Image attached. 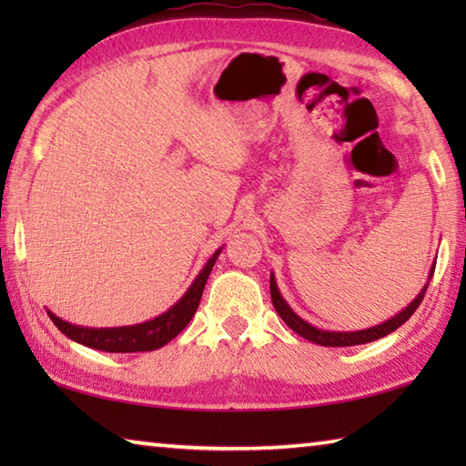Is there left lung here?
Returning <instances> with one entry per match:
<instances>
[{"instance_id":"8db88e82","label":"left lung","mask_w":466,"mask_h":466,"mask_svg":"<svg viewBox=\"0 0 466 466\" xmlns=\"http://www.w3.org/2000/svg\"><path fill=\"white\" fill-rule=\"evenodd\" d=\"M433 269H436V265H431V271L428 275V281H425V286L421 288L420 294L415 296V299H411L403 310L394 314L389 320L380 322V325H374V327H368V329H360V330H325V329H319L310 325L309 320H304L302 317H298V314L291 310V306L283 299L281 291L278 288V281H275V275L271 271V279H269V286H271V299H273V306L278 314L281 317V320L286 322V325L298 333L299 337L309 339V341L322 345V347H351V345H361V343H370V341H376V339H382L386 335H390L392 330H397L400 325H405V322L411 319V314L417 310V306L421 304V299L425 296V289L430 286V279L433 275Z\"/></svg>"}]
</instances>
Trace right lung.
Listing matches in <instances>:
<instances>
[{"instance_id":"obj_1","label":"right lung","mask_w":466,"mask_h":466,"mask_svg":"<svg viewBox=\"0 0 466 466\" xmlns=\"http://www.w3.org/2000/svg\"><path fill=\"white\" fill-rule=\"evenodd\" d=\"M224 247H219L214 255L208 258V263L203 265L199 275L193 279L191 286L178 299L175 306H170L167 312L157 314L156 319H149L146 322H137V325L127 327H82L72 325V322L59 319L57 314L46 310L51 320L55 322L63 335L72 339L76 343H82L86 347L98 351L108 353H136V351H154L172 341L180 330H183L188 322H191L193 314L197 312V306L201 302L203 288L208 283V278L214 265L218 261L219 252Z\"/></svg>"}]
</instances>
